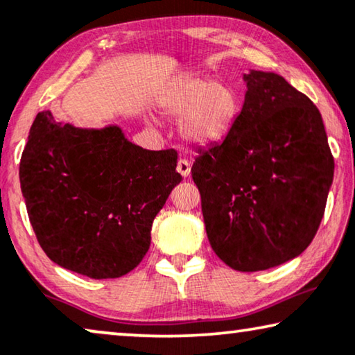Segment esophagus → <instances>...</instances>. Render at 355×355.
Masks as SVG:
<instances>
[{
  "instance_id": "esophagus-1",
  "label": "esophagus",
  "mask_w": 355,
  "mask_h": 355,
  "mask_svg": "<svg viewBox=\"0 0 355 355\" xmlns=\"http://www.w3.org/2000/svg\"><path fill=\"white\" fill-rule=\"evenodd\" d=\"M176 169H178V173L181 174L182 178H187L189 174H190V163H189V160H179Z\"/></svg>"
}]
</instances>
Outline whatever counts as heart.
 I'll use <instances>...</instances> for the list:
<instances>
[{
    "label": "heart",
    "instance_id": "b5f03b06",
    "mask_svg": "<svg viewBox=\"0 0 355 355\" xmlns=\"http://www.w3.org/2000/svg\"><path fill=\"white\" fill-rule=\"evenodd\" d=\"M157 107L163 116L179 121V135L193 147H214L232 135L241 101L227 81L187 75L160 92Z\"/></svg>",
    "mask_w": 355,
    "mask_h": 355
}]
</instances>
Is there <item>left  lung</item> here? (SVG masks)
<instances>
[{"mask_svg":"<svg viewBox=\"0 0 355 355\" xmlns=\"http://www.w3.org/2000/svg\"><path fill=\"white\" fill-rule=\"evenodd\" d=\"M232 135L200 150L192 178L209 245L229 267L266 270L314 239L333 182L320 112L274 71L248 70Z\"/></svg>","mask_w":355,"mask_h":355,"instance_id":"obj_1","label":"left lung"}]
</instances>
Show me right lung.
<instances>
[{
  "instance_id": "1",
  "label": "right lung",
  "mask_w": 355,
  "mask_h": 355,
  "mask_svg": "<svg viewBox=\"0 0 355 355\" xmlns=\"http://www.w3.org/2000/svg\"><path fill=\"white\" fill-rule=\"evenodd\" d=\"M174 150H147L118 125L78 128L40 112L20 158V189L48 258L89 279L141 263L155 216L182 181Z\"/></svg>"
}]
</instances>
